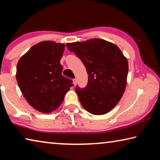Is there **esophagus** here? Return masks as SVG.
Wrapping results in <instances>:
<instances>
[{"instance_id": "obj_1", "label": "esophagus", "mask_w": 160, "mask_h": 160, "mask_svg": "<svg viewBox=\"0 0 160 160\" xmlns=\"http://www.w3.org/2000/svg\"><path fill=\"white\" fill-rule=\"evenodd\" d=\"M72 82H73V85H75L77 84V80L76 79H73V80H72Z\"/></svg>"}]
</instances>
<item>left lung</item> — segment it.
Wrapping results in <instances>:
<instances>
[{
  "mask_svg": "<svg viewBox=\"0 0 160 160\" xmlns=\"http://www.w3.org/2000/svg\"><path fill=\"white\" fill-rule=\"evenodd\" d=\"M66 46L80 58L89 75L88 85L75 88L82 106L94 115L110 112L120 101L127 83L128 63L122 51L101 39L67 43Z\"/></svg>",
  "mask_w": 160,
  "mask_h": 160,
  "instance_id": "obj_1",
  "label": "left lung"
}]
</instances>
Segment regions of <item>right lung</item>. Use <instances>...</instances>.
Wrapping results in <instances>:
<instances>
[{"label":"right lung","instance_id":"add662e5","mask_svg":"<svg viewBox=\"0 0 160 160\" xmlns=\"http://www.w3.org/2000/svg\"><path fill=\"white\" fill-rule=\"evenodd\" d=\"M66 45L51 41L38 43L19 60L16 79L27 102L34 109L51 113L63 102L73 86L62 75L60 63Z\"/></svg>","mask_w":160,"mask_h":160}]
</instances>
